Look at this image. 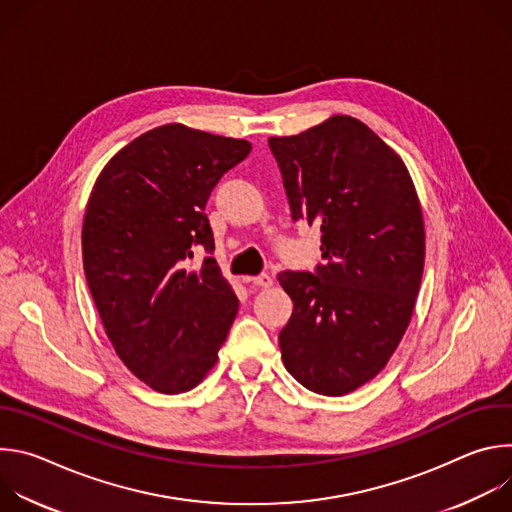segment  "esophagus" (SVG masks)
I'll return each mask as SVG.
<instances>
[{"label": "esophagus", "instance_id": "esophagus-1", "mask_svg": "<svg viewBox=\"0 0 512 512\" xmlns=\"http://www.w3.org/2000/svg\"><path fill=\"white\" fill-rule=\"evenodd\" d=\"M247 281H249V283H253V285H259V287H271V285H273V279H271L267 273H261V275L249 277Z\"/></svg>", "mask_w": 512, "mask_h": 512}]
</instances>
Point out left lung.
<instances>
[{
    "instance_id": "1",
    "label": "left lung",
    "mask_w": 512,
    "mask_h": 512,
    "mask_svg": "<svg viewBox=\"0 0 512 512\" xmlns=\"http://www.w3.org/2000/svg\"><path fill=\"white\" fill-rule=\"evenodd\" d=\"M294 221L320 223L324 265L281 271L294 302L279 332L285 369L340 397L375 379L415 308L425 259L421 204L403 160L362 121L334 115L269 137Z\"/></svg>"
}]
</instances>
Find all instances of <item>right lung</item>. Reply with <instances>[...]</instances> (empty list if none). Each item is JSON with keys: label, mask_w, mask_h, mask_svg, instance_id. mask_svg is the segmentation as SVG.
I'll return each instance as SVG.
<instances>
[{"label": "right lung", "mask_w": 512, "mask_h": 512, "mask_svg": "<svg viewBox=\"0 0 512 512\" xmlns=\"http://www.w3.org/2000/svg\"><path fill=\"white\" fill-rule=\"evenodd\" d=\"M251 143L168 123L119 150L99 174L83 223V265L103 328L125 367L158 393L194 389L216 364L239 300L206 257V200Z\"/></svg>", "instance_id": "add662e5"}]
</instances>
